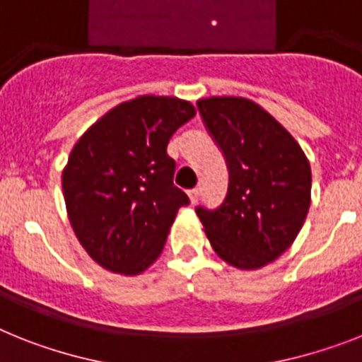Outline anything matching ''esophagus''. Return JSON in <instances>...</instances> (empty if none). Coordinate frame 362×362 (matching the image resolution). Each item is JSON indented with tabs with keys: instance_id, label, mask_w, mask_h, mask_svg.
<instances>
[{
	"instance_id": "esophagus-1",
	"label": "esophagus",
	"mask_w": 362,
	"mask_h": 362,
	"mask_svg": "<svg viewBox=\"0 0 362 362\" xmlns=\"http://www.w3.org/2000/svg\"><path fill=\"white\" fill-rule=\"evenodd\" d=\"M188 198H190V202L196 203L199 198V188H192V190H188Z\"/></svg>"
}]
</instances>
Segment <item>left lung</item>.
Here are the masks:
<instances>
[{
    "label": "left lung",
    "instance_id": "obj_1",
    "mask_svg": "<svg viewBox=\"0 0 362 362\" xmlns=\"http://www.w3.org/2000/svg\"><path fill=\"white\" fill-rule=\"evenodd\" d=\"M203 124L229 170L218 209H196L218 257L240 270L276 261L291 247L310 205V166L288 131L255 101L214 95L198 101Z\"/></svg>",
    "mask_w": 362,
    "mask_h": 362
}]
</instances>
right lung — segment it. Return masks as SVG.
Wrapping results in <instances>:
<instances>
[{"label":"right lung","instance_id":"1","mask_svg":"<svg viewBox=\"0 0 362 362\" xmlns=\"http://www.w3.org/2000/svg\"><path fill=\"white\" fill-rule=\"evenodd\" d=\"M190 101L139 95L101 116L62 170L68 220L100 267L139 276L157 261L188 196L174 185L172 134L194 118Z\"/></svg>","mask_w":362,"mask_h":362}]
</instances>
